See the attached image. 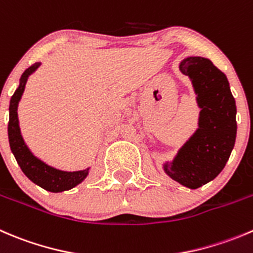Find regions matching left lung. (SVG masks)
I'll use <instances>...</instances> for the list:
<instances>
[{"label":"left lung","instance_id":"left-lung-1","mask_svg":"<svg viewBox=\"0 0 253 253\" xmlns=\"http://www.w3.org/2000/svg\"><path fill=\"white\" fill-rule=\"evenodd\" d=\"M179 68L198 94L199 128L164 170L178 183L197 189L216 178L229 161L236 139V104L226 75L211 60L189 56Z\"/></svg>","mask_w":253,"mask_h":253}]
</instances>
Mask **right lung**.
I'll list each match as a JSON object with an SVG mask.
<instances>
[{
	"mask_svg": "<svg viewBox=\"0 0 253 253\" xmlns=\"http://www.w3.org/2000/svg\"><path fill=\"white\" fill-rule=\"evenodd\" d=\"M39 67V63L31 65L24 70L21 78V84L18 89L12 95L9 101V121H8V139L12 153L14 154L17 163L21 167L22 171L37 185L51 193L64 192L74 188L86 178L89 168L79 171H63L46 166L42 161L33 156L28 147L24 144L18 126V116H17V106L21 100L22 94L26 87L27 79L29 75Z\"/></svg>",
	"mask_w": 253,
	"mask_h": 253,
	"instance_id": "right-lung-1",
	"label": "right lung"
}]
</instances>
